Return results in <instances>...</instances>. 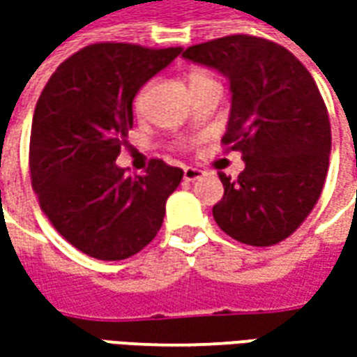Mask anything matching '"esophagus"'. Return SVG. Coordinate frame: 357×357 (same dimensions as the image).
I'll return each mask as SVG.
<instances>
[{
    "label": "esophagus",
    "instance_id": "obj_1",
    "mask_svg": "<svg viewBox=\"0 0 357 357\" xmlns=\"http://www.w3.org/2000/svg\"><path fill=\"white\" fill-rule=\"evenodd\" d=\"M204 174V171H200V169H195V167H186L185 169V181H197V178H200Z\"/></svg>",
    "mask_w": 357,
    "mask_h": 357
}]
</instances>
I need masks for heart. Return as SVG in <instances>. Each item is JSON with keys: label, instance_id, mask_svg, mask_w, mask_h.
I'll return each instance as SVG.
<instances>
[{"label": "heart", "instance_id": "1", "mask_svg": "<svg viewBox=\"0 0 357 357\" xmlns=\"http://www.w3.org/2000/svg\"><path fill=\"white\" fill-rule=\"evenodd\" d=\"M208 79H214L208 71H190L188 77H186V87L190 89V87H195V85H199L202 81H208ZM146 93H149V85L141 89V93L137 95V101H135V109H137V113H143L144 109V97H146Z\"/></svg>", "mask_w": 357, "mask_h": 357}]
</instances>
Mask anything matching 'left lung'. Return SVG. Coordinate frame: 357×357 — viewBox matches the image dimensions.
Wrapping results in <instances>:
<instances>
[{
    "label": "left lung",
    "mask_w": 357,
    "mask_h": 357,
    "mask_svg": "<svg viewBox=\"0 0 357 357\" xmlns=\"http://www.w3.org/2000/svg\"><path fill=\"white\" fill-rule=\"evenodd\" d=\"M183 55L230 79L222 144L240 151L246 167L236 181L218 172L216 225L242 244H278L308 218L330 165V117L314 77L288 49L254 35L218 37Z\"/></svg>",
    "instance_id": "obj_1"
}]
</instances>
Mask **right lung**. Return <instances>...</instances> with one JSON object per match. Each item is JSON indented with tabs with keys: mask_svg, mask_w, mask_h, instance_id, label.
Wrapping results in <instances>:
<instances>
[{
	"mask_svg": "<svg viewBox=\"0 0 357 357\" xmlns=\"http://www.w3.org/2000/svg\"><path fill=\"white\" fill-rule=\"evenodd\" d=\"M183 47L91 43L55 69L35 105L29 174L41 211L77 250L125 260L157 236L183 171L153 158L143 176L115 160L132 99Z\"/></svg>",
	"mask_w": 357,
	"mask_h": 357,
	"instance_id": "obj_1",
	"label": "right lung"
}]
</instances>
